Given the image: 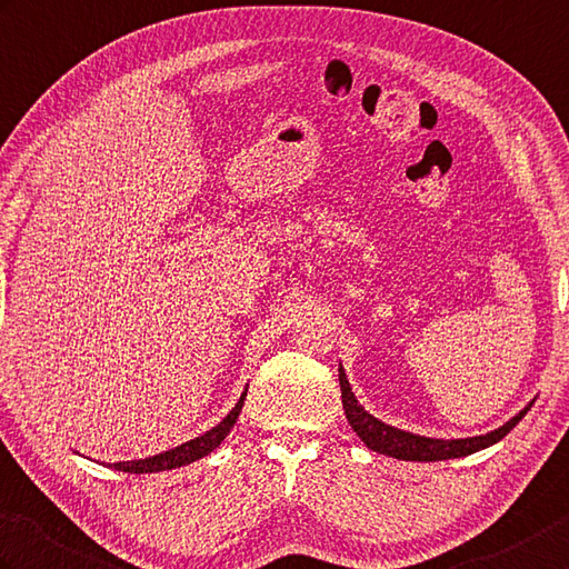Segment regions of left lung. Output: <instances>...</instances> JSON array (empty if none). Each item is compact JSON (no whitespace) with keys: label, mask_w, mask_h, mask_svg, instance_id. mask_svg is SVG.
Returning <instances> with one entry per match:
<instances>
[{"label":"left lung","mask_w":569,"mask_h":569,"mask_svg":"<svg viewBox=\"0 0 569 569\" xmlns=\"http://www.w3.org/2000/svg\"><path fill=\"white\" fill-rule=\"evenodd\" d=\"M339 386H341V405H345V415L349 419V425L356 431V436H359V439L368 448H371V451L398 458V460H419V463L463 458L475 451H482V448L505 439V436L519 425V419L533 405V402H528L519 415H513L509 421H505V425L495 431H487L480 436H468V439H431V436H419L412 431L390 427V425H386V421L373 417L371 412H366L363 405L356 400V395L351 392V382L341 366H339Z\"/></svg>","instance_id":"8db88e82"}]
</instances>
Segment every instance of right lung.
<instances>
[{
  "instance_id": "right-lung-1",
  "label": "right lung",
  "mask_w": 569,
  "mask_h": 569,
  "mask_svg": "<svg viewBox=\"0 0 569 569\" xmlns=\"http://www.w3.org/2000/svg\"><path fill=\"white\" fill-rule=\"evenodd\" d=\"M247 398V390L240 395V400L230 409V415L224 417L222 421L213 429H208L206 433L196 436V439L181 443L177 448H169V451H162L150 458H138V460H121V463H111L109 468L113 470H123V472H136V475H144V472H162V470H174L181 466H189L193 460H201L208 453H213L216 448L228 439L230 429L237 425V417L242 412V405Z\"/></svg>"
}]
</instances>
